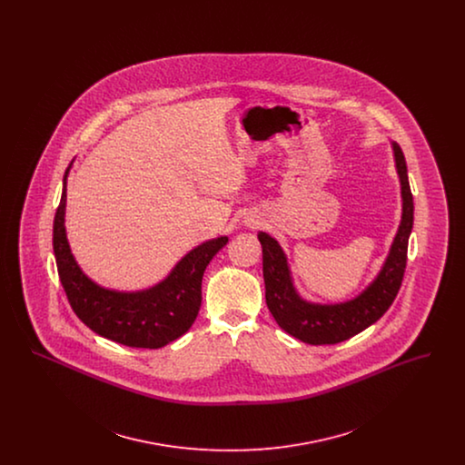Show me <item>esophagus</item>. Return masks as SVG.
<instances>
[{
  "mask_svg": "<svg viewBox=\"0 0 465 465\" xmlns=\"http://www.w3.org/2000/svg\"><path fill=\"white\" fill-rule=\"evenodd\" d=\"M252 224H258V222H252Z\"/></svg>",
  "mask_w": 465,
  "mask_h": 465,
  "instance_id": "obj_1",
  "label": "esophagus"
}]
</instances>
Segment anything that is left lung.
<instances>
[{
    "label": "left lung",
    "mask_w": 465,
    "mask_h": 465,
    "mask_svg": "<svg viewBox=\"0 0 465 465\" xmlns=\"http://www.w3.org/2000/svg\"><path fill=\"white\" fill-rule=\"evenodd\" d=\"M394 162L401 183L402 214L389 256L375 281L349 302L321 305L303 300L292 284L288 258L279 242L265 232L258 233L263 247V279L266 307L277 324L291 336L310 345H332L364 331L389 310L398 296L408 254V239L413 228V195L402 150L392 143Z\"/></svg>",
    "instance_id": "1"
}]
</instances>
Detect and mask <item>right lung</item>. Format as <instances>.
Listing matches in <instances>:
<instances>
[{"mask_svg": "<svg viewBox=\"0 0 465 465\" xmlns=\"http://www.w3.org/2000/svg\"><path fill=\"white\" fill-rule=\"evenodd\" d=\"M54 218V254L67 302L78 319L111 341L134 349H160L188 331L199 315L202 277L214 254L228 242L218 237L192 249L156 286L135 292L103 288L90 281L71 254L64 226L66 181Z\"/></svg>", "mask_w": 465, "mask_h": 465, "instance_id": "1", "label": "right lung"}]
</instances>
